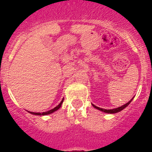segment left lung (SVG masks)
Listing matches in <instances>:
<instances>
[{
  "mask_svg": "<svg viewBox=\"0 0 152 152\" xmlns=\"http://www.w3.org/2000/svg\"><path fill=\"white\" fill-rule=\"evenodd\" d=\"M132 99L131 100H129V101L127 103H125V105H123V106H120V107H118V108H115V109H112V110H106V109H102V108H100V107H98V106H95L94 104H92V106L95 107V109H97V110H99L102 111V112H104V113H118V112H120V111H121L122 110H124V109L126 107V106H128L130 104V102H132Z\"/></svg>",
  "mask_w": 152,
  "mask_h": 152,
  "instance_id": "1",
  "label": "left lung"
}]
</instances>
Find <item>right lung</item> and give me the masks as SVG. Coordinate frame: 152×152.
<instances>
[{
  "label": "right lung",
  "mask_w": 152,
  "mask_h": 152,
  "mask_svg": "<svg viewBox=\"0 0 152 152\" xmlns=\"http://www.w3.org/2000/svg\"><path fill=\"white\" fill-rule=\"evenodd\" d=\"M63 101H64V99L61 100V102H60L59 105H57L56 107H54L53 109L50 110L49 111H46V112H43V113H35V112H30V113H31V114H34V115H40V116H45V115H48V114H50V113H53L55 111H57L58 109H60V107L61 106V104L63 103Z\"/></svg>",
  "instance_id": "obj_1"
}]
</instances>
